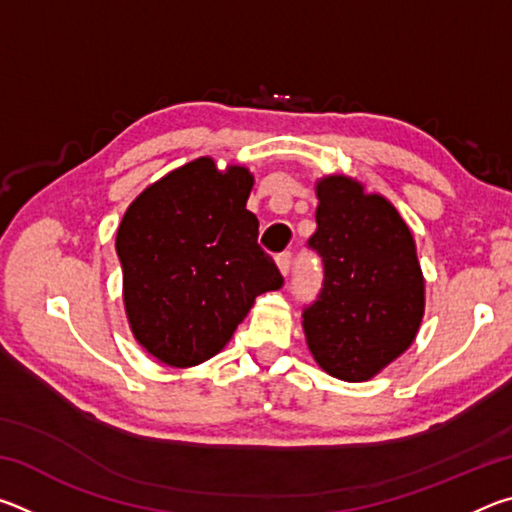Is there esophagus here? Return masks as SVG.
Instances as JSON below:
<instances>
[{"label": "esophagus", "instance_id": "obj_1", "mask_svg": "<svg viewBox=\"0 0 512 512\" xmlns=\"http://www.w3.org/2000/svg\"><path fill=\"white\" fill-rule=\"evenodd\" d=\"M291 262H293V255L289 253V250H287V253L277 255V268H280V273H282L284 277H287L289 271H291Z\"/></svg>", "mask_w": 512, "mask_h": 512}]
</instances>
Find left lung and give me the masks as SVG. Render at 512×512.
Segmentation results:
<instances>
[{"label": "left lung", "mask_w": 512, "mask_h": 512, "mask_svg": "<svg viewBox=\"0 0 512 512\" xmlns=\"http://www.w3.org/2000/svg\"><path fill=\"white\" fill-rule=\"evenodd\" d=\"M316 232L309 250L323 264V287L302 309L318 366L363 381L409 348L424 314V280L409 225L384 196L329 176L316 185Z\"/></svg>", "instance_id": "8db88e82"}]
</instances>
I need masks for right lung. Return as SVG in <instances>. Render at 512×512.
I'll return each mask as SVG.
<instances>
[{"label":"right lung","mask_w":512,"mask_h":512,"mask_svg":"<svg viewBox=\"0 0 512 512\" xmlns=\"http://www.w3.org/2000/svg\"><path fill=\"white\" fill-rule=\"evenodd\" d=\"M253 176L198 158L146 187L117 230L128 323L173 368L214 357L255 298L284 284L246 210Z\"/></svg>","instance_id":"right-lung-1"}]
</instances>
